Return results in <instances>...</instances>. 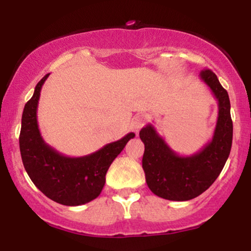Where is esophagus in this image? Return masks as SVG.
Returning a JSON list of instances; mask_svg holds the SVG:
<instances>
[{
  "label": "esophagus",
  "instance_id": "34e87169",
  "mask_svg": "<svg viewBox=\"0 0 251 251\" xmlns=\"http://www.w3.org/2000/svg\"><path fill=\"white\" fill-rule=\"evenodd\" d=\"M145 122L146 117L144 116V114H137V116H134L133 119H132V129H133L135 133H138V132L140 131V128L144 126Z\"/></svg>",
  "mask_w": 251,
  "mask_h": 251
}]
</instances>
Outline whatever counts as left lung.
Segmentation results:
<instances>
[{"instance_id":"8db88e82","label":"left lung","mask_w":251,"mask_h":251,"mask_svg":"<svg viewBox=\"0 0 251 251\" xmlns=\"http://www.w3.org/2000/svg\"><path fill=\"white\" fill-rule=\"evenodd\" d=\"M200 76L218 102L214 135L203 149L194 154L180 155L170 148L152 124L139 132L145 145L143 169L146 183L154 195L164 200L183 201L203 194L217 179L231 150L232 120L227 92L214 72L201 71Z\"/></svg>"}]
</instances>
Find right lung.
Returning <instances> with one entry per match:
<instances>
[{
    "instance_id": "1",
    "label": "right lung",
    "mask_w": 251,
    "mask_h": 251,
    "mask_svg": "<svg viewBox=\"0 0 251 251\" xmlns=\"http://www.w3.org/2000/svg\"><path fill=\"white\" fill-rule=\"evenodd\" d=\"M48 76L50 74L37 83L22 113L19 139L22 163L31 181L50 200L62 205H82L100 195L109 165L135 134L129 132L83 157H68L57 152L43 140L37 125L40 93Z\"/></svg>"
}]
</instances>
